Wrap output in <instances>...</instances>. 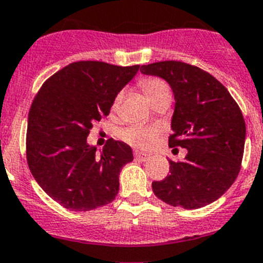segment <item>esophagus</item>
Wrapping results in <instances>:
<instances>
[{
	"instance_id": "esophagus-1",
	"label": "esophagus",
	"mask_w": 263,
	"mask_h": 263,
	"mask_svg": "<svg viewBox=\"0 0 263 263\" xmlns=\"http://www.w3.org/2000/svg\"><path fill=\"white\" fill-rule=\"evenodd\" d=\"M135 159L140 160V161H147L148 159H149V155L148 154H144V152H140V151H135Z\"/></svg>"
}]
</instances>
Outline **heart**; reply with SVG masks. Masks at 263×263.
Masks as SVG:
<instances>
[{
	"instance_id": "b5f03b06",
	"label": "heart",
	"mask_w": 263,
	"mask_h": 263,
	"mask_svg": "<svg viewBox=\"0 0 263 263\" xmlns=\"http://www.w3.org/2000/svg\"><path fill=\"white\" fill-rule=\"evenodd\" d=\"M141 87H143L145 95L149 100L159 97V95H163V93H171L170 87L163 81L156 79V78H151V79L143 81L141 82ZM119 102H120V95L116 97L114 106H118ZM157 136H159V131L156 128L144 127V125H135V127L125 129L124 134H123V138H124L125 141H128L129 144L139 148L151 147L157 139Z\"/></svg>"
}]
</instances>
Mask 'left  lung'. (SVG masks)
Here are the masks:
<instances>
[{"label":"left lung","instance_id":"obj_1","mask_svg":"<svg viewBox=\"0 0 263 263\" xmlns=\"http://www.w3.org/2000/svg\"><path fill=\"white\" fill-rule=\"evenodd\" d=\"M141 74L159 77L175 97L170 147L188 151L179 163L170 160L154 193L172 206L197 209L212 204L232 186L241 168L246 125L227 87L209 72L177 61L141 66Z\"/></svg>","mask_w":263,"mask_h":263}]
</instances>
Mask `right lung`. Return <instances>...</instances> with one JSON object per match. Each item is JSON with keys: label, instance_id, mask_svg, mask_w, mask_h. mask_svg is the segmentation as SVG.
<instances>
[{"label": "right lung", "instance_id": "1", "mask_svg": "<svg viewBox=\"0 0 263 263\" xmlns=\"http://www.w3.org/2000/svg\"><path fill=\"white\" fill-rule=\"evenodd\" d=\"M139 67L75 62L36 93L27 119V164L41 188L70 211H92L118 195L120 171L134 160L131 147L111 139L97 155L87 136Z\"/></svg>", "mask_w": 263, "mask_h": 263}]
</instances>
